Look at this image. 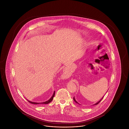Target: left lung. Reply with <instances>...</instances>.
Listing matches in <instances>:
<instances>
[{
    "mask_svg": "<svg viewBox=\"0 0 129 129\" xmlns=\"http://www.w3.org/2000/svg\"><path fill=\"white\" fill-rule=\"evenodd\" d=\"M103 98H104V97H103L101 99V100H100L98 102H97V103H96L95 104H94V105H97V104H98L99 103H100V102L102 101V100L103 99ZM74 102H75L76 103H77V104H79V103H78L77 102V101L75 100V98H74Z\"/></svg>",
    "mask_w": 129,
    "mask_h": 129,
    "instance_id": "obj_1",
    "label": "left lung"
}]
</instances>
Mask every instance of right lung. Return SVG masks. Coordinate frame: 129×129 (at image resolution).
Here are the masks:
<instances>
[{"instance_id":"1","label":"right lung","mask_w":129,"mask_h":129,"mask_svg":"<svg viewBox=\"0 0 129 129\" xmlns=\"http://www.w3.org/2000/svg\"><path fill=\"white\" fill-rule=\"evenodd\" d=\"M55 91H54V93H53V95H52V97L49 100H48V101H46V102H43V103H36V102H31V101H28V100H27V101H28V102L29 103H30L31 104H48L51 102H52V101L53 100V99L54 98V96H55Z\"/></svg>"}]
</instances>
